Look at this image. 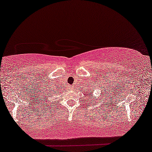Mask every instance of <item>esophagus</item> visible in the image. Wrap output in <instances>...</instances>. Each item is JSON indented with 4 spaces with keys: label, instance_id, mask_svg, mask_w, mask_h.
I'll return each mask as SVG.
<instances>
[{
    "label": "esophagus",
    "instance_id": "esophagus-1",
    "mask_svg": "<svg viewBox=\"0 0 152 152\" xmlns=\"http://www.w3.org/2000/svg\"><path fill=\"white\" fill-rule=\"evenodd\" d=\"M71 90H73V86H71Z\"/></svg>",
    "mask_w": 152,
    "mask_h": 152
}]
</instances>
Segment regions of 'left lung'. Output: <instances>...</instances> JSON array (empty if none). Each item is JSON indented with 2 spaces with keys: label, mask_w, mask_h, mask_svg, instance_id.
<instances>
[{
  "label": "left lung",
  "mask_w": 152,
  "mask_h": 152,
  "mask_svg": "<svg viewBox=\"0 0 152 152\" xmlns=\"http://www.w3.org/2000/svg\"><path fill=\"white\" fill-rule=\"evenodd\" d=\"M88 95H90V96H92V92H89V94H88Z\"/></svg>",
  "instance_id": "1"
}]
</instances>
